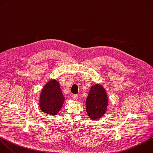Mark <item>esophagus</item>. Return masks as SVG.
Wrapping results in <instances>:
<instances>
[{
    "label": "esophagus",
    "mask_w": 153,
    "mask_h": 153,
    "mask_svg": "<svg viewBox=\"0 0 153 153\" xmlns=\"http://www.w3.org/2000/svg\"><path fill=\"white\" fill-rule=\"evenodd\" d=\"M72 98L74 100H76L78 99V94H73L72 95Z\"/></svg>",
    "instance_id": "esophagus-1"
}]
</instances>
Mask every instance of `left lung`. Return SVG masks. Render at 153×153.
Instances as JSON below:
<instances>
[{
    "mask_svg": "<svg viewBox=\"0 0 153 153\" xmlns=\"http://www.w3.org/2000/svg\"><path fill=\"white\" fill-rule=\"evenodd\" d=\"M108 100L104 88L100 84L93 85L86 99V111L91 120L103 116L107 110Z\"/></svg>",
    "mask_w": 153,
    "mask_h": 153,
    "instance_id": "obj_1",
    "label": "left lung"
}]
</instances>
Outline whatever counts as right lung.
Segmentation results:
<instances>
[{
  "label": "right lung",
  "mask_w": 153,
  "mask_h": 153,
  "mask_svg": "<svg viewBox=\"0 0 153 153\" xmlns=\"http://www.w3.org/2000/svg\"><path fill=\"white\" fill-rule=\"evenodd\" d=\"M39 98V107L42 112L51 115H57L65 101L59 82L56 79L49 81L44 87Z\"/></svg>",
  "instance_id": "add662e5"
}]
</instances>
